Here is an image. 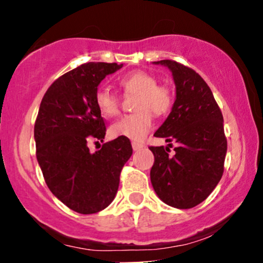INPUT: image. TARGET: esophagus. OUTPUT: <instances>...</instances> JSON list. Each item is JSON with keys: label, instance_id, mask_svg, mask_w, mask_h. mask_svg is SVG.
Instances as JSON below:
<instances>
[{"label": "esophagus", "instance_id": "1", "mask_svg": "<svg viewBox=\"0 0 263 263\" xmlns=\"http://www.w3.org/2000/svg\"><path fill=\"white\" fill-rule=\"evenodd\" d=\"M143 147V143H141V142H132V148H134V151H140Z\"/></svg>", "mask_w": 263, "mask_h": 263}]
</instances>
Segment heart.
I'll return each instance as SVG.
<instances>
[{
	"instance_id": "heart-1",
	"label": "heart",
	"mask_w": 263,
	"mask_h": 263,
	"mask_svg": "<svg viewBox=\"0 0 263 263\" xmlns=\"http://www.w3.org/2000/svg\"><path fill=\"white\" fill-rule=\"evenodd\" d=\"M120 85L126 95H137L135 110L138 111L115 122L110 132L114 137L142 141L153 125V115L150 111L156 116L170 112L173 105V92L167 85H159L155 75L142 70L126 74L120 79ZM95 104L104 116L114 117L120 112L121 102L116 93L106 87H100L95 93Z\"/></svg>"
}]
</instances>
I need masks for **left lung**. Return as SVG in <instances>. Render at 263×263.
<instances>
[{
	"label": "left lung",
	"instance_id": "left-lung-1",
	"mask_svg": "<svg viewBox=\"0 0 263 263\" xmlns=\"http://www.w3.org/2000/svg\"><path fill=\"white\" fill-rule=\"evenodd\" d=\"M155 64L168 66L176 84V101L155 136L176 141L177 147L173 155L168 147H149L155 156L151 182L163 203L190 209L209 197L224 173V119L210 87L197 71L174 60Z\"/></svg>",
	"mask_w": 263,
	"mask_h": 263
}]
</instances>
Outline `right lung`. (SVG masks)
I'll return each instance as SVG.
<instances>
[{"instance_id": "right-lung-1", "label": "right lung", "mask_w": 263, "mask_h": 263, "mask_svg": "<svg viewBox=\"0 0 263 263\" xmlns=\"http://www.w3.org/2000/svg\"><path fill=\"white\" fill-rule=\"evenodd\" d=\"M116 63H85L59 77L42 99L34 123L35 155L48 188L69 209L99 213L116 195L122 167L132 155L128 138L102 142L106 126L95 104L99 84L121 68Z\"/></svg>"}]
</instances>
